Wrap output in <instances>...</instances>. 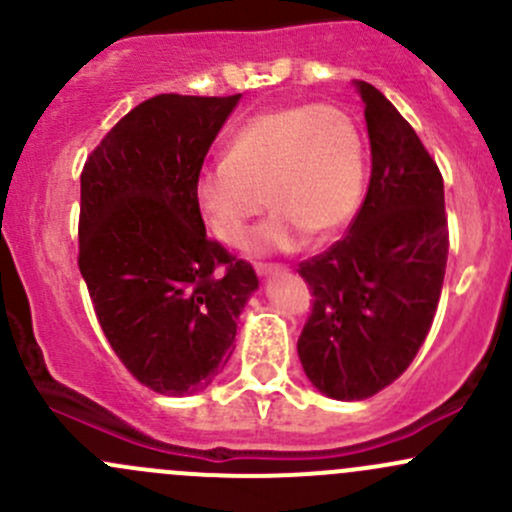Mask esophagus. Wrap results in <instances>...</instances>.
<instances>
[{"label": "esophagus", "instance_id": "34e87169", "mask_svg": "<svg viewBox=\"0 0 512 512\" xmlns=\"http://www.w3.org/2000/svg\"><path fill=\"white\" fill-rule=\"evenodd\" d=\"M257 275H275V272H282L285 267L282 265H272V262H257L255 265Z\"/></svg>", "mask_w": 512, "mask_h": 512}]
</instances>
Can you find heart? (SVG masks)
Listing matches in <instances>:
<instances>
[{"mask_svg": "<svg viewBox=\"0 0 512 512\" xmlns=\"http://www.w3.org/2000/svg\"><path fill=\"white\" fill-rule=\"evenodd\" d=\"M366 158L359 128L337 106H287L247 118L225 160L205 165L193 185L205 227L225 245H250L255 220L262 250H297L307 235L332 240L364 198Z\"/></svg>", "mask_w": 512, "mask_h": 512, "instance_id": "heart-1", "label": "heart"}]
</instances>
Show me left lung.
<instances>
[{
	"label": "left lung",
	"mask_w": 512,
	"mask_h": 512,
	"mask_svg": "<svg viewBox=\"0 0 512 512\" xmlns=\"http://www.w3.org/2000/svg\"><path fill=\"white\" fill-rule=\"evenodd\" d=\"M371 178L349 235L299 265L312 314L297 352L307 379L361 401L399 379L436 314L448 260L443 178L421 138L379 89L356 81Z\"/></svg>",
	"instance_id": "left-lung-1"
}]
</instances>
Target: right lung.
<instances>
[{
    "label": "right lung",
    "instance_id": "obj_1",
    "mask_svg": "<svg viewBox=\"0 0 512 512\" xmlns=\"http://www.w3.org/2000/svg\"><path fill=\"white\" fill-rule=\"evenodd\" d=\"M235 96L160 94L103 136L81 173L79 270L108 344L165 396L203 391L257 289L250 262L205 235L193 185Z\"/></svg>",
    "mask_w": 512,
    "mask_h": 512
}]
</instances>
